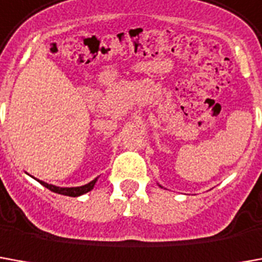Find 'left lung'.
<instances>
[{"label": "left lung", "mask_w": 262, "mask_h": 262, "mask_svg": "<svg viewBox=\"0 0 262 262\" xmlns=\"http://www.w3.org/2000/svg\"><path fill=\"white\" fill-rule=\"evenodd\" d=\"M160 187H162V186H160Z\"/></svg>", "instance_id": "left-lung-1"}]
</instances>
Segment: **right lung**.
<instances>
[{"label": "right lung", "instance_id": "right-lung-1", "mask_svg": "<svg viewBox=\"0 0 262 262\" xmlns=\"http://www.w3.org/2000/svg\"><path fill=\"white\" fill-rule=\"evenodd\" d=\"M41 183L43 187L49 188L51 191L54 193H58V194H63V195H69V197H78V195H82L91 191L93 187H95V183L98 182V177L92 180L91 183H88L85 186H79V187H58V186H54V184H48V183L42 182V180H38Z\"/></svg>", "mask_w": 262, "mask_h": 262}]
</instances>
